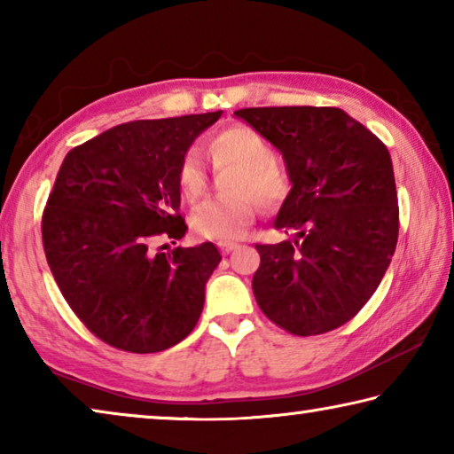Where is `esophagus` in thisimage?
<instances>
[{"mask_svg":"<svg viewBox=\"0 0 454 454\" xmlns=\"http://www.w3.org/2000/svg\"><path fill=\"white\" fill-rule=\"evenodd\" d=\"M218 248H220L222 254H228V252H232L234 248H238V244L236 242H220Z\"/></svg>","mask_w":454,"mask_h":454,"instance_id":"esophagus-1","label":"esophagus"}]
</instances>
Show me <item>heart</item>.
I'll return each instance as SVG.
<instances>
[{
  "instance_id": "1",
  "label": "heart",
  "mask_w": 454,
  "mask_h": 454,
  "mask_svg": "<svg viewBox=\"0 0 454 454\" xmlns=\"http://www.w3.org/2000/svg\"><path fill=\"white\" fill-rule=\"evenodd\" d=\"M208 153L216 168H238L232 200H210L192 212L190 228L202 240L232 242L242 238L254 222L258 202L276 208L288 198L290 178L276 162V152L266 137L250 126H228L208 140ZM186 202L194 204L208 190L210 176L196 150L182 156L176 172Z\"/></svg>"
}]
</instances>
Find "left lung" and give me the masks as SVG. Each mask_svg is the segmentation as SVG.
I'll return each mask as SVG.
<instances>
[{
  "label": "left lung",
  "mask_w": 454,
  "mask_h": 454,
  "mask_svg": "<svg viewBox=\"0 0 454 454\" xmlns=\"http://www.w3.org/2000/svg\"><path fill=\"white\" fill-rule=\"evenodd\" d=\"M238 118L282 152L292 190L276 230L256 244V302L290 334H325L355 318L379 288L398 240L390 153L338 107H244Z\"/></svg>",
  "instance_id": "8db88e82"
}]
</instances>
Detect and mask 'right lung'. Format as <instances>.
I'll list each match as a JSON object with an SVG mask.
<instances>
[{
  "label": "right lung",
  "mask_w": 454,
  "mask_h": 454,
  "mask_svg": "<svg viewBox=\"0 0 454 454\" xmlns=\"http://www.w3.org/2000/svg\"><path fill=\"white\" fill-rule=\"evenodd\" d=\"M220 116L128 121L64 158L42 216L43 252L75 317L114 348L166 350L202 314L206 282L222 260L216 246L150 248L158 236L186 234L176 172Z\"/></svg>",
  "instance_id": "obj_1"
}]
</instances>
